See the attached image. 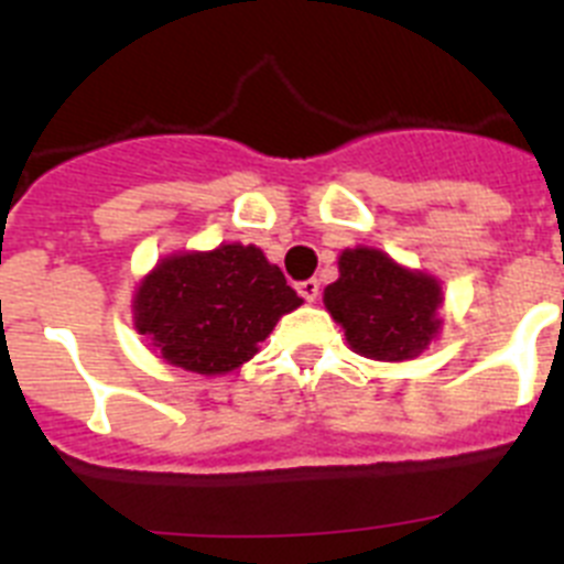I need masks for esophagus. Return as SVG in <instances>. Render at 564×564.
I'll list each match as a JSON object with an SVG mask.
<instances>
[{"label": "esophagus", "instance_id": "esophagus-1", "mask_svg": "<svg viewBox=\"0 0 564 564\" xmlns=\"http://www.w3.org/2000/svg\"><path fill=\"white\" fill-rule=\"evenodd\" d=\"M296 291H299V296L305 299V302H316V299H318V282H316V279H305V282H299Z\"/></svg>", "mask_w": 564, "mask_h": 564}]
</instances>
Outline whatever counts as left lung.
I'll return each mask as SVG.
<instances>
[{
  "mask_svg": "<svg viewBox=\"0 0 564 564\" xmlns=\"http://www.w3.org/2000/svg\"><path fill=\"white\" fill-rule=\"evenodd\" d=\"M443 288L432 273L398 265L378 248H344L325 307L352 352L372 361H410L441 333Z\"/></svg>",
  "mask_w": 564,
  "mask_h": 564,
  "instance_id": "left-lung-1",
  "label": "left lung"
}]
</instances>
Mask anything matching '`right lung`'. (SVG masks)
<instances>
[{
	"mask_svg": "<svg viewBox=\"0 0 564 564\" xmlns=\"http://www.w3.org/2000/svg\"><path fill=\"white\" fill-rule=\"evenodd\" d=\"M299 305L302 296L257 246L223 242L163 257L134 291L132 322L172 367L226 376Z\"/></svg>",
	"mask_w": 564,
	"mask_h": 564,
	"instance_id": "obj_1",
	"label": "right lung"
}]
</instances>
